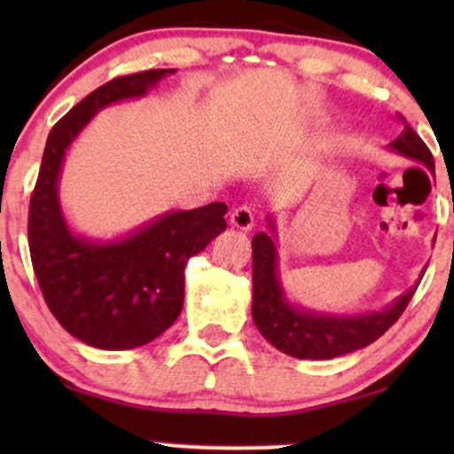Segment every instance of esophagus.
Masks as SVG:
<instances>
[{"instance_id": "obj_1", "label": "esophagus", "mask_w": 454, "mask_h": 454, "mask_svg": "<svg viewBox=\"0 0 454 454\" xmlns=\"http://www.w3.org/2000/svg\"><path fill=\"white\" fill-rule=\"evenodd\" d=\"M229 223H231V227L239 229V231H252L254 215L250 207H235L231 213H229Z\"/></svg>"}]
</instances>
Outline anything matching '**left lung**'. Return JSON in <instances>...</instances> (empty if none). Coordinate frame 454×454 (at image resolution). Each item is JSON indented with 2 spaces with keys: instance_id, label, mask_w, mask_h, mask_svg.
<instances>
[{
  "instance_id": "left-lung-1",
  "label": "left lung",
  "mask_w": 454,
  "mask_h": 454,
  "mask_svg": "<svg viewBox=\"0 0 454 454\" xmlns=\"http://www.w3.org/2000/svg\"><path fill=\"white\" fill-rule=\"evenodd\" d=\"M403 132L388 145L401 157L427 167L434 176V159L424 140L399 115ZM269 233L260 231L252 239V318L260 334L278 351L297 359H334L364 349L382 337L399 320L411 301L419 281L382 309L362 314L316 312L291 301L278 270V233L275 216L266 221ZM424 272V270H421ZM421 278V275H419Z\"/></svg>"
}]
</instances>
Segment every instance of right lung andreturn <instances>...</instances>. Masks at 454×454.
Segmentation results:
<instances>
[{"label":"right lung","instance_id":"add662e5","mask_svg":"<svg viewBox=\"0 0 454 454\" xmlns=\"http://www.w3.org/2000/svg\"><path fill=\"white\" fill-rule=\"evenodd\" d=\"M176 70H148L98 86L49 132L30 196L28 247L45 303L82 343L136 349L163 334L184 308V270L227 229V204L169 210L128 235L92 239L67 225L59 200L66 153L98 111L142 98Z\"/></svg>","mask_w":454,"mask_h":454}]
</instances>
